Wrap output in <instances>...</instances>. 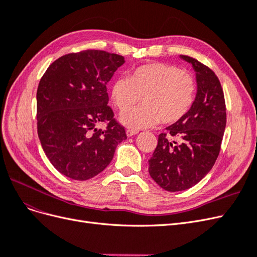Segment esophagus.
<instances>
[{
    "mask_svg": "<svg viewBox=\"0 0 257 257\" xmlns=\"http://www.w3.org/2000/svg\"><path fill=\"white\" fill-rule=\"evenodd\" d=\"M137 133H138V131H137V130H132V128H128V130L126 131V135H127L128 137L133 136V135H136Z\"/></svg>",
    "mask_w": 257,
    "mask_h": 257,
    "instance_id": "obj_1",
    "label": "esophagus"
}]
</instances>
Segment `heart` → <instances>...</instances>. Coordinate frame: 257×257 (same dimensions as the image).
<instances>
[{
  "label": "heart",
  "mask_w": 257,
  "mask_h": 257,
  "mask_svg": "<svg viewBox=\"0 0 257 257\" xmlns=\"http://www.w3.org/2000/svg\"><path fill=\"white\" fill-rule=\"evenodd\" d=\"M196 79L190 72L166 63H148L127 77L116 78L110 99L120 111L133 107L142 97L144 105L123 113L121 122L134 130L158 124L173 125L189 113L196 95Z\"/></svg>",
  "instance_id": "heart-1"
}]
</instances>
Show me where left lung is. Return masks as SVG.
<instances>
[{
  "label": "left lung",
  "mask_w": 257,
  "mask_h": 257,
  "mask_svg": "<svg viewBox=\"0 0 257 257\" xmlns=\"http://www.w3.org/2000/svg\"><path fill=\"white\" fill-rule=\"evenodd\" d=\"M196 72L197 94L189 113L159 135L149 160V174L162 189L184 191L197 184L219 157L226 126V105L221 82L211 68L181 56Z\"/></svg>",
  "instance_id": "left-lung-1"
}]
</instances>
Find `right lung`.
Listing matches in <instances>:
<instances>
[{"mask_svg":"<svg viewBox=\"0 0 257 257\" xmlns=\"http://www.w3.org/2000/svg\"><path fill=\"white\" fill-rule=\"evenodd\" d=\"M124 57L104 50L67 53L49 65L38 84L37 134L53 167L88 180L109 165L125 128L108 106L107 82ZM106 122L105 130H97Z\"/></svg>","mask_w":257,"mask_h":257,"instance_id":"1","label":"right lung"}]
</instances>
